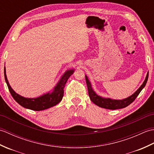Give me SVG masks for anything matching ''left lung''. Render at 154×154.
Returning a JSON list of instances; mask_svg holds the SVG:
<instances>
[{
  "label": "left lung",
  "instance_id": "8db88e82",
  "mask_svg": "<svg viewBox=\"0 0 154 154\" xmlns=\"http://www.w3.org/2000/svg\"><path fill=\"white\" fill-rule=\"evenodd\" d=\"M148 73H147L146 79L144 81H143V84L140 87L139 89L137 90L134 93L132 94L131 96H130L122 100H114L109 99V98H103L97 94L95 92L93 91L92 87H91V84L89 80L88 79L87 75H85V80L88 88V93H89V96L91 101H92L93 103L97 104V106H99L101 108H104V109L110 110L123 109V108H125L128 106L129 104H131L133 101L136 99V98L138 97L140 93L141 92V91L143 89V87L146 86L147 81H148Z\"/></svg>",
  "mask_w": 154,
  "mask_h": 154
}]
</instances>
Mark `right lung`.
Here are the masks:
<instances>
[{"label":"right lung","mask_w":154,"mask_h":154,"mask_svg":"<svg viewBox=\"0 0 154 154\" xmlns=\"http://www.w3.org/2000/svg\"><path fill=\"white\" fill-rule=\"evenodd\" d=\"M73 69L67 70L62 75L60 81L57 83V85L54 87L51 93H48L37 98H25L16 93L12 89L8 81L7 77H6L5 67L4 69L6 83L7 84L10 93H11L12 97L14 98V99L22 106L26 108V109L35 111H40L49 109V108L56 105L57 104L60 102L63 97L65 84H66L69 77L73 73Z\"/></svg>","instance_id":"1"}]
</instances>
